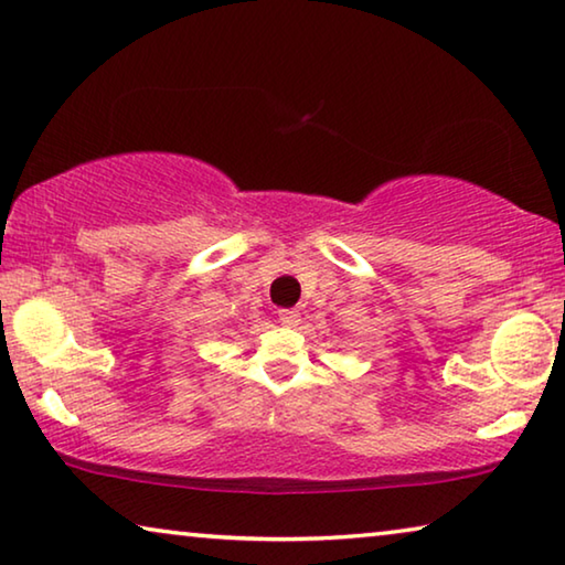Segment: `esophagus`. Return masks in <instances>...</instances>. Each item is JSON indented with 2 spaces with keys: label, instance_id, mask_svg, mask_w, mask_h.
Listing matches in <instances>:
<instances>
[{
  "label": "esophagus",
  "instance_id": "1",
  "mask_svg": "<svg viewBox=\"0 0 565 565\" xmlns=\"http://www.w3.org/2000/svg\"><path fill=\"white\" fill-rule=\"evenodd\" d=\"M299 309H279V321L286 327H294L299 321Z\"/></svg>",
  "mask_w": 565,
  "mask_h": 565
}]
</instances>
